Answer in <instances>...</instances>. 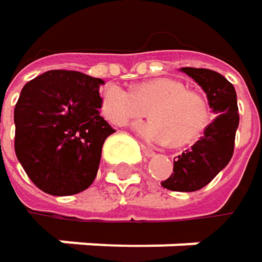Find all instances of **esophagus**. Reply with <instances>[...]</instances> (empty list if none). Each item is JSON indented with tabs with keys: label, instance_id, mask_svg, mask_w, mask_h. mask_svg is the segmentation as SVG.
<instances>
[{
	"label": "esophagus",
	"instance_id": "esophagus-1",
	"mask_svg": "<svg viewBox=\"0 0 262 262\" xmlns=\"http://www.w3.org/2000/svg\"><path fill=\"white\" fill-rule=\"evenodd\" d=\"M141 150H142L144 156H147V158H153V156L156 155L155 150H151V148H148V147H145V145H141Z\"/></svg>",
	"mask_w": 262,
	"mask_h": 262
}]
</instances>
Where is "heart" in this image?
Listing matches in <instances>:
<instances>
[{
  "label": "heart",
  "instance_id": "1",
  "mask_svg": "<svg viewBox=\"0 0 262 262\" xmlns=\"http://www.w3.org/2000/svg\"><path fill=\"white\" fill-rule=\"evenodd\" d=\"M148 109L153 120L135 126V130L155 144L188 145L203 135L211 120L206 98L173 77L147 80L133 91L111 83L101 92V111L115 126L144 118Z\"/></svg>",
  "mask_w": 262,
  "mask_h": 262
}]
</instances>
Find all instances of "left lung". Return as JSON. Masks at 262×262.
<instances>
[{"label":"left lung","instance_id":"obj_1","mask_svg":"<svg viewBox=\"0 0 262 262\" xmlns=\"http://www.w3.org/2000/svg\"><path fill=\"white\" fill-rule=\"evenodd\" d=\"M206 94L215 118L203 136L174 161L171 176L161 185L171 191L191 192L211 182L231 161L239 123L234 84L222 74L205 68H181Z\"/></svg>","mask_w":262,"mask_h":262}]
</instances>
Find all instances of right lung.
I'll list each match as a JSON object with an SVG mask.
<instances>
[{"instance_id":"1","label":"right lung","mask_w":262,"mask_h":262,"mask_svg":"<svg viewBox=\"0 0 262 262\" xmlns=\"http://www.w3.org/2000/svg\"><path fill=\"white\" fill-rule=\"evenodd\" d=\"M101 79L53 70L30 80L15 106V151L27 176L51 195L94 182L114 129L100 115Z\"/></svg>"}]
</instances>
